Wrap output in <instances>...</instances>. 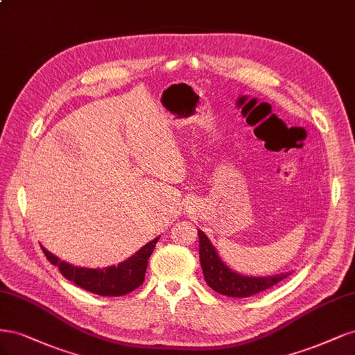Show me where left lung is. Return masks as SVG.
<instances>
[{"label": "left lung", "instance_id": "1", "mask_svg": "<svg viewBox=\"0 0 355 355\" xmlns=\"http://www.w3.org/2000/svg\"><path fill=\"white\" fill-rule=\"evenodd\" d=\"M199 233V255L200 266L205 276V282L209 288L221 295L230 296V298H249L262 291L270 289L271 286L284 280L289 274H277L272 277H248L232 271L216 254L215 248L211 245L209 239L203 232Z\"/></svg>", "mask_w": 355, "mask_h": 355}]
</instances>
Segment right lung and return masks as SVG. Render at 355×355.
Returning <instances> with one entry per match:
<instances>
[{
    "label": "right lung",
    "mask_w": 355,
    "mask_h": 355,
    "mask_svg": "<svg viewBox=\"0 0 355 355\" xmlns=\"http://www.w3.org/2000/svg\"><path fill=\"white\" fill-rule=\"evenodd\" d=\"M156 243L157 237L143 246L139 252L134 254L127 261L103 270L75 267L54 257L44 246H41V249L51 264L59 267L63 276L67 280H72L79 288L100 296H122L135 291L143 284L147 259L150 258Z\"/></svg>",
    "instance_id": "1"
}]
</instances>
